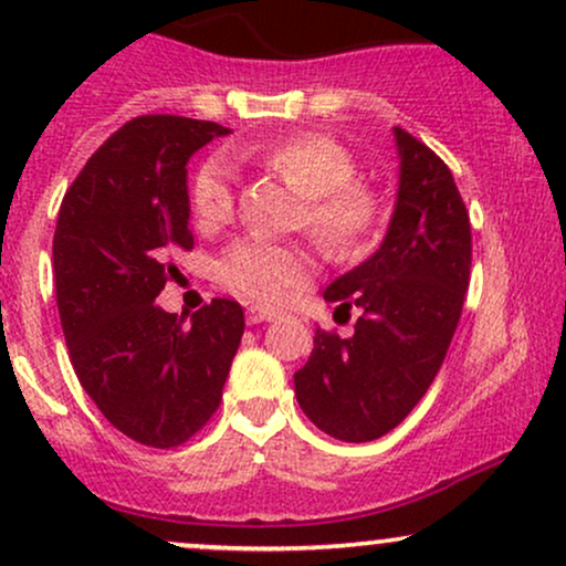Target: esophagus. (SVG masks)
<instances>
[{"mask_svg": "<svg viewBox=\"0 0 566 566\" xmlns=\"http://www.w3.org/2000/svg\"><path fill=\"white\" fill-rule=\"evenodd\" d=\"M276 316V311L271 308H261V305H250L247 308V324H261V322H271Z\"/></svg>", "mask_w": 566, "mask_h": 566, "instance_id": "esophagus-1", "label": "esophagus"}]
</instances>
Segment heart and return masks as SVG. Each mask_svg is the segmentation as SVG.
<instances>
[{"instance_id":"1","label":"heart","mask_w":566,"mask_h":566,"mask_svg":"<svg viewBox=\"0 0 566 566\" xmlns=\"http://www.w3.org/2000/svg\"><path fill=\"white\" fill-rule=\"evenodd\" d=\"M269 170L308 199V229L329 250H354L378 220V201L356 186V165L340 143L324 135H295L258 151ZM191 212L201 229H216L233 210V167L229 157L205 159L191 178ZM223 284L258 303H279L311 276V258L301 247L247 237L223 252L218 263Z\"/></svg>"}]
</instances>
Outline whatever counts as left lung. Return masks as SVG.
I'll list each match as a JSON object with an SVG mask.
<instances>
[{
	"label": "left lung",
	"instance_id": "8db88e82",
	"mask_svg": "<svg viewBox=\"0 0 566 566\" xmlns=\"http://www.w3.org/2000/svg\"><path fill=\"white\" fill-rule=\"evenodd\" d=\"M399 191L382 244L337 276L324 301L361 311L354 335L316 329L295 373L297 405L340 441H373L412 412L437 378L471 279V223L450 167L394 127Z\"/></svg>",
	"mask_w": 566,
	"mask_h": 566
}]
</instances>
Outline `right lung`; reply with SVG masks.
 Instances as JSON below:
<instances>
[{
    "label": "right lung",
    "mask_w": 566,
    "mask_h": 566,
    "mask_svg": "<svg viewBox=\"0 0 566 566\" xmlns=\"http://www.w3.org/2000/svg\"><path fill=\"white\" fill-rule=\"evenodd\" d=\"M231 129L188 116H135L103 143L63 197L53 239L55 297L71 365L125 437L184 444L212 418L244 333L216 297L184 324L157 295L191 250L188 159Z\"/></svg>",
    "instance_id": "right-lung-1"
}]
</instances>
